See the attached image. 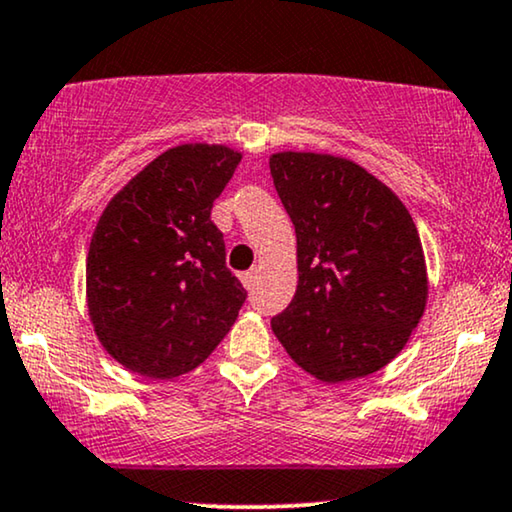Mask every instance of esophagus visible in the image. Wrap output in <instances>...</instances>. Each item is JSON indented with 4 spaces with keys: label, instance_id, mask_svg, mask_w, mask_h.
Wrapping results in <instances>:
<instances>
[{
    "label": "esophagus",
    "instance_id": "obj_1",
    "mask_svg": "<svg viewBox=\"0 0 512 512\" xmlns=\"http://www.w3.org/2000/svg\"><path fill=\"white\" fill-rule=\"evenodd\" d=\"M241 281H243V285H245V290H252V288H255V281H257V269L245 271V274H241Z\"/></svg>",
    "mask_w": 512,
    "mask_h": 512
}]
</instances>
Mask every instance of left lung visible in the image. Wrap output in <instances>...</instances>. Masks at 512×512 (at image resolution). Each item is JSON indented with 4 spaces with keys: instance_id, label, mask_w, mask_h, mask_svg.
<instances>
[{
    "instance_id": "1",
    "label": "left lung",
    "mask_w": 512,
    "mask_h": 512,
    "mask_svg": "<svg viewBox=\"0 0 512 512\" xmlns=\"http://www.w3.org/2000/svg\"><path fill=\"white\" fill-rule=\"evenodd\" d=\"M297 234V292L271 330L325 384L381 370L424 316L428 276L403 201L356 161L316 152L269 159Z\"/></svg>"
}]
</instances>
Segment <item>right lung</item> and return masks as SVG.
<instances>
[{
    "instance_id": "obj_1",
    "label": "right lung",
    "mask_w": 512,
    "mask_h": 512,
    "mask_svg": "<svg viewBox=\"0 0 512 512\" xmlns=\"http://www.w3.org/2000/svg\"><path fill=\"white\" fill-rule=\"evenodd\" d=\"M238 163L241 152L224 145L170 147L102 210L86 257L88 316L126 370L180 377L234 325L248 295L210 210Z\"/></svg>"
}]
</instances>
